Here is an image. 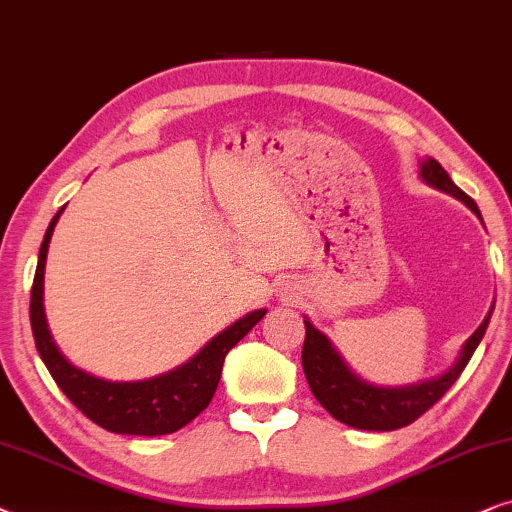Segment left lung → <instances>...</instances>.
I'll list each match as a JSON object with an SVG mask.
<instances>
[{
    "label": "left lung",
    "instance_id": "1",
    "mask_svg": "<svg viewBox=\"0 0 512 512\" xmlns=\"http://www.w3.org/2000/svg\"><path fill=\"white\" fill-rule=\"evenodd\" d=\"M419 168L421 177H424L428 185L456 196V199L466 203V206L480 217V210L475 206V201L449 180L445 168H442L438 161L426 159L419 163ZM492 311L494 309H489L487 318L482 320V325L468 337V342L463 344L461 356L454 363L452 370L445 372L438 379L426 381V384L405 388H379L365 384L363 379H358L356 374L346 367L344 360L339 358V353L335 351V346L330 344V339H327L323 332H318L309 320H304L306 339L302 349V367L306 381H309L311 393L316 395L318 403L346 426L363 428V431H395V428L410 426L412 421H417L421 417V414L431 410L442 395L452 388L454 381L461 377L463 367L468 365V360L473 358L475 349H478L482 337H485Z\"/></svg>",
    "mask_w": 512,
    "mask_h": 512
}]
</instances>
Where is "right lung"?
<instances>
[{
  "label": "right lung",
  "mask_w": 512,
  "mask_h": 512,
  "mask_svg": "<svg viewBox=\"0 0 512 512\" xmlns=\"http://www.w3.org/2000/svg\"><path fill=\"white\" fill-rule=\"evenodd\" d=\"M63 210L65 206L53 215L44 234L30 295L32 335L46 370L56 379L60 391L72 400V405L105 431L121 435H166L180 431L210 405L215 388L220 384L224 358L267 316V309L248 313L203 346L189 363L161 377L145 381H105L86 374L67 363V358L58 351L44 316L46 252H49L53 227Z\"/></svg>",
  "instance_id": "add662e5"
}]
</instances>
